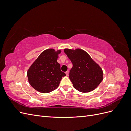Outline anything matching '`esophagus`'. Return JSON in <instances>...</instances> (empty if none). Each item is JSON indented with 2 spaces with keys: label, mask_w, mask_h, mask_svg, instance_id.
<instances>
[{
  "label": "esophagus",
  "mask_w": 131,
  "mask_h": 131,
  "mask_svg": "<svg viewBox=\"0 0 131 131\" xmlns=\"http://www.w3.org/2000/svg\"><path fill=\"white\" fill-rule=\"evenodd\" d=\"M66 74L67 76H68V75H69V72H68V71H67V72H66Z\"/></svg>",
  "instance_id": "34e87169"
}]
</instances>
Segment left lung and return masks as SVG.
<instances>
[{
	"label": "left lung",
	"instance_id": "left-lung-1",
	"mask_svg": "<svg viewBox=\"0 0 131 131\" xmlns=\"http://www.w3.org/2000/svg\"><path fill=\"white\" fill-rule=\"evenodd\" d=\"M64 53L73 64L69 79L74 88L81 92H90L103 80V70L86 51L65 49Z\"/></svg>",
	"mask_w": 131,
	"mask_h": 131
}]
</instances>
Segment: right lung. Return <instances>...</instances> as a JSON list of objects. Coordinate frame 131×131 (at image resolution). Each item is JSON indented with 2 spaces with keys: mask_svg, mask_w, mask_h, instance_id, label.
<instances>
[{
  "mask_svg": "<svg viewBox=\"0 0 131 131\" xmlns=\"http://www.w3.org/2000/svg\"><path fill=\"white\" fill-rule=\"evenodd\" d=\"M60 50L49 49L40 53L27 71L30 85L41 93H49L56 89L66 74L57 62Z\"/></svg>",
  "mask_w": 131,
  "mask_h": 131,
  "instance_id": "right-lung-1",
  "label": "right lung"
}]
</instances>
